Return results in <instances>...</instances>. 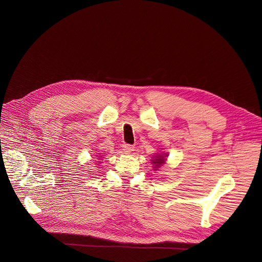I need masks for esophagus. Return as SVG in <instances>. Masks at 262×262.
<instances>
[{
  "instance_id": "esophagus-1",
  "label": "esophagus",
  "mask_w": 262,
  "mask_h": 262,
  "mask_svg": "<svg viewBox=\"0 0 262 262\" xmlns=\"http://www.w3.org/2000/svg\"><path fill=\"white\" fill-rule=\"evenodd\" d=\"M134 145H132V144H124L123 145V150L124 152H126V153H130V152H133L134 150Z\"/></svg>"
}]
</instances>
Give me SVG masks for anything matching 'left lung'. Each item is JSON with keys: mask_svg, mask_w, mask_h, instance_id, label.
<instances>
[{"mask_svg": "<svg viewBox=\"0 0 262 262\" xmlns=\"http://www.w3.org/2000/svg\"><path fill=\"white\" fill-rule=\"evenodd\" d=\"M155 157H157V156H155ZM163 162H164V158H163V156H162V155H159L157 158L153 159V163L155 164V167H154V168H158V167H160Z\"/></svg>", "mask_w": 262, "mask_h": 262, "instance_id": "obj_1", "label": "left lung"}]
</instances>
